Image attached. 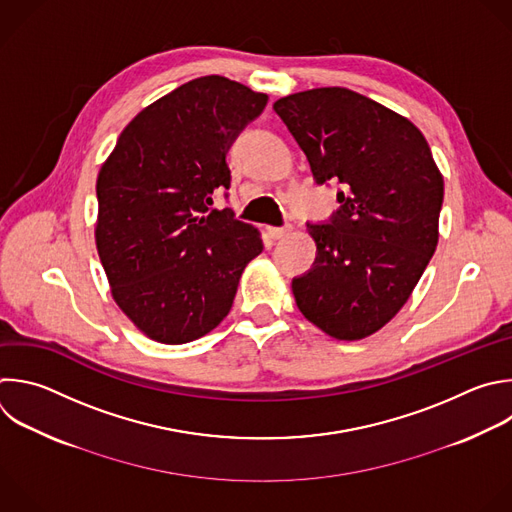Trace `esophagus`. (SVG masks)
Returning a JSON list of instances; mask_svg holds the SVG:
<instances>
[{"mask_svg":"<svg viewBox=\"0 0 512 512\" xmlns=\"http://www.w3.org/2000/svg\"><path fill=\"white\" fill-rule=\"evenodd\" d=\"M287 233H289V227H269L267 229V235L271 239H283Z\"/></svg>","mask_w":512,"mask_h":512,"instance_id":"1","label":"esophagus"}]
</instances>
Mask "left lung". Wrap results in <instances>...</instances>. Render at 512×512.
Instances as JSON below:
<instances>
[{"label":"left lung","mask_w":512,"mask_h":512,"mask_svg":"<svg viewBox=\"0 0 512 512\" xmlns=\"http://www.w3.org/2000/svg\"><path fill=\"white\" fill-rule=\"evenodd\" d=\"M273 110L305 152L317 185H342L317 255L291 283L299 311L335 339L368 337L408 301L438 245L444 179L424 134L348 88H313Z\"/></svg>","instance_id":"8db88e82"}]
</instances>
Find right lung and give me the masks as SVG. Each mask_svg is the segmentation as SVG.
<instances>
[{"label":"right lung","mask_w":512,"mask_h":512,"mask_svg":"<svg viewBox=\"0 0 512 512\" xmlns=\"http://www.w3.org/2000/svg\"><path fill=\"white\" fill-rule=\"evenodd\" d=\"M265 104L225 76L191 80L138 112L100 168L96 249L114 301L154 342L215 329L263 251L261 233L213 209V195L229 189L225 156Z\"/></svg>","instance_id":"obj_1"}]
</instances>
